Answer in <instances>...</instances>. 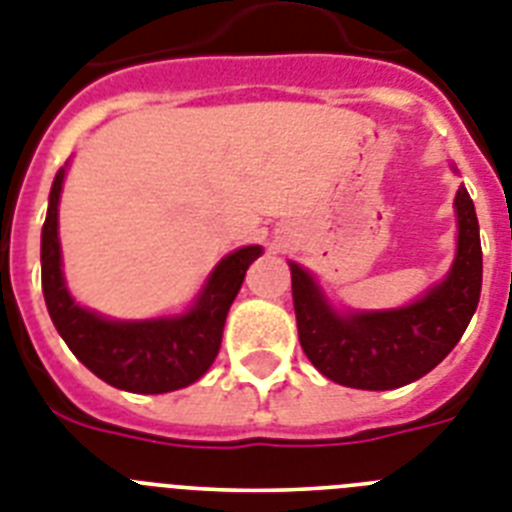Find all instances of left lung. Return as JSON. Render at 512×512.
I'll return each mask as SVG.
<instances>
[{
  "label": "left lung",
  "instance_id": "1",
  "mask_svg": "<svg viewBox=\"0 0 512 512\" xmlns=\"http://www.w3.org/2000/svg\"><path fill=\"white\" fill-rule=\"evenodd\" d=\"M458 253L445 282L413 306L340 316L324 303L311 274L293 272V306L303 353L324 377L356 390H395L437 366L466 332L481 295V240L474 201L455 196Z\"/></svg>",
  "mask_w": 512,
  "mask_h": 512
}]
</instances>
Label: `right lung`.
<instances>
[{
    "label": "right lung",
    "instance_id": "obj_1",
    "mask_svg": "<svg viewBox=\"0 0 512 512\" xmlns=\"http://www.w3.org/2000/svg\"><path fill=\"white\" fill-rule=\"evenodd\" d=\"M65 170L54 177L44 232H41V285L54 327L96 377L112 387L143 395L172 392L204 377L222 345L227 311L238 295L246 269L261 248L248 246L219 261L204 293L180 319L109 322L91 314L67 293L59 269L57 204Z\"/></svg>",
    "mask_w": 512,
    "mask_h": 512
}]
</instances>
